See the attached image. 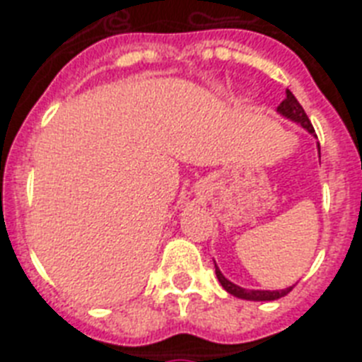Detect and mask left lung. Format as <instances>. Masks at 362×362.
I'll list each match as a JSON object with an SVG mask.
<instances>
[{"label": "left lung", "instance_id": "1", "mask_svg": "<svg viewBox=\"0 0 362 362\" xmlns=\"http://www.w3.org/2000/svg\"><path fill=\"white\" fill-rule=\"evenodd\" d=\"M278 112L286 116V118H289V120L300 124L304 129H308L312 135H315L314 125H312V122H310V118L306 116L304 109L297 101V98H295L289 90L286 92V99L278 105ZM216 276H218V280H220V284L223 286V289H226L227 293H231V295H235V297L238 298H246V300H276V298L286 297L287 293L293 289V287H287V289H281V291H253V289H242V287L235 286V284H231V281L227 280L226 276L221 274L218 267H216Z\"/></svg>", "mask_w": 362, "mask_h": 362}]
</instances>
